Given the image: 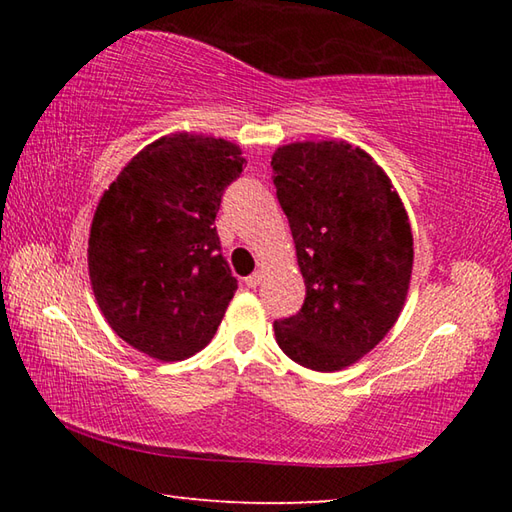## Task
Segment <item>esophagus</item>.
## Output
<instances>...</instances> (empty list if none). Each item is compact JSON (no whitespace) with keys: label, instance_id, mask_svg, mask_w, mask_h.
<instances>
[{"label":"esophagus","instance_id":"34e87169","mask_svg":"<svg viewBox=\"0 0 512 512\" xmlns=\"http://www.w3.org/2000/svg\"><path fill=\"white\" fill-rule=\"evenodd\" d=\"M262 277H264V273L262 271H255L253 275H248L246 277V284L250 289H255V287H259V282H262Z\"/></svg>","mask_w":512,"mask_h":512}]
</instances>
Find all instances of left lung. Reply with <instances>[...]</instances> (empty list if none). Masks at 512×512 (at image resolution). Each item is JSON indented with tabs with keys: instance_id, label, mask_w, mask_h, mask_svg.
Returning <instances> with one entry per match:
<instances>
[{
	"instance_id": "obj_1",
	"label": "left lung",
	"mask_w": 512,
	"mask_h": 512,
	"mask_svg": "<svg viewBox=\"0 0 512 512\" xmlns=\"http://www.w3.org/2000/svg\"><path fill=\"white\" fill-rule=\"evenodd\" d=\"M307 296L275 320V341L300 366L357 363L400 318L413 271L411 223L391 178L348 142H293L273 153Z\"/></svg>"
}]
</instances>
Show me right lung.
I'll use <instances>...</instances> for the list:
<instances>
[{
  "instance_id": "obj_1",
  "label": "right lung",
  "mask_w": 512,
  "mask_h": 512,
  "mask_svg": "<svg viewBox=\"0 0 512 512\" xmlns=\"http://www.w3.org/2000/svg\"><path fill=\"white\" fill-rule=\"evenodd\" d=\"M244 162L221 137L173 133L144 146L103 192L90 282L108 325L135 350L183 361L212 341L237 291L214 219Z\"/></svg>"
}]
</instances>
